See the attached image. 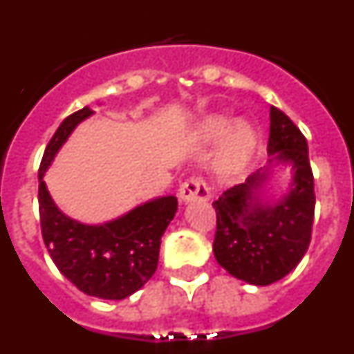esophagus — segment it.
Segmentation results:
<instances>
[{
    "label": "esophagus",
    "instance_id": "obj_1",
    "mask_svg": "<svg viewBox=\"0 0 354 354\" xmlns=\"http://www.w3.org/2000/svg\"><path fill=\"white\" fill-rule=\"evenodd\" d=\"M179 196L184 202H193V200H209L211 192H209V186L202 177L195 175V177H189V179L184 180L179 187Z\"/></svg>",
    "mask_w": 354,
    "mask_h": 354
}]
</instances>
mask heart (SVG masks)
Wrapping results in <instances>:
<instances>
[{
	"instance_id": "b5f03b06",
	"label": "heart",
	"mask_w": 354,
	"mask_h": 354,
	"mask_svg": "<svg viewBox=\"0 0 354 354\" xmlns=\"http://www.w3.org/2000/svg\"><path fill=\"white\" fill-rule=\"evenodd\" d=\"M227 131V120L220 117H211L202 126V138L207 143L216 142ZM255 149V136L245 124H237L228 131L223 142L220 143L214 156V170L223 177H232L243 171L248 165Z\"/></svg>"
}]
</instances>
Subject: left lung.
Segmentation results:
<instances>
[{"label": "left lung", "instance_id": "1", "mask_svg": "<svg viewBox=\"0 0 354 354\" xmlns=\"http://www.w3.org/2000/svg\"><path fill=\"white\" fill-rule=\"evenodd\" d=\"M268 152L294 165V187L277 205H261L255 193L266 174L252 175L212 202L216 234L212 252L221 268L252 286L282 280L308 250L314 225L315 192L308 145L299 127L271 106Z\"/></svg>", "mask_w": 354, "mask_h": 354}]
</instances>
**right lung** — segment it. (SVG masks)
Returning <instances> with one entry per match:
<instances>
[{
  "label": "right lung",
  "instance_id": "obj_1",
  "mask_svg": "<svg viewBox=\"0 0 354 354\" xmlns=\"http://www.w3.org/2000/svg\"><path fill=\"white\" fill-rule=\"evenodd\" d=\"M92 109L68 115L44 150L39 168L40 228L56 268L81 292L101 299H124L156 273L161 236L177 211V198L165 196L140 205L109 223L90 227L58 211L42 177L72 129Z\"/></svg>",
  "mask_w": 354,
  "mask_h": 354
}]
</instances>
